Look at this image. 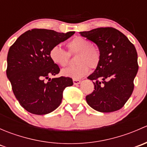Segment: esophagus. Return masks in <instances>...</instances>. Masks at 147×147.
Wrapping results in <instances>:
<instances>
[{
  "instance_id": "1",
  "label": "esophagus",
  "mask_w": 147,
  "mask_h": 147,
  "mask_svg": "<svg viewBox=\"0 0 147 147\" xmlns=\"http://www.w3.org/2000/svg\"><path fill=\"white\" fill-rule=\"evenodd\" d=\"M80 83V80L73 79V84H75V85H78V84H79Z\"/></svg>"
}]
</instances>
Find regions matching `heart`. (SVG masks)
<instances>
[{"instance_id": "1", "label": "heart", "mask_w": 147, "mask_h": 147, "mask_svg": "<svg viewBox=\"0 0 147 147\" xmlns=\"http://www.w3.org/2000/svg\"><path fill=\"white\" fill-rule=\"evenodd\" d=\"M68 52L65 51L60 45L52 47L49 53L50 58L55 64L60 67L67 65L70 54H77L75 57L76 65L66 68L62 71V74L75 80L85 76L90 67L95 69L101 60V52L100 49L92 45L91 40L82 36H75L67 42Z\"/></svg>"}]
</instances>
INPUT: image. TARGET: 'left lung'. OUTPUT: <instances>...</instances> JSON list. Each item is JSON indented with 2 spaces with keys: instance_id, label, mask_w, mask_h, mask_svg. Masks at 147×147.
<instances>
[{
  "instance_id": "left-lung-1",
  "label": "left lung",
  "mask_w": 147,
  "mask_h": 147,
  "mask_svg": "<svg viewBox=\"0 0 147 147\" xmlns=\"http://www.w3.org/2000/svg\"><path fill=\"white\" fill-rule=\"evenodd\" d=\"M98 46L101 60L88 77L94 90L86 96L87 104L100 112L121 109L134 90V80L139 69L134 45L118 30L106 27L80 32Z\"/></svg>"
}]
</instances>
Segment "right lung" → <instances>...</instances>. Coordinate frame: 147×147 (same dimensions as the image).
I'll return each instance as SVG.
<instances>
[{"instance_id": "obj_1", "label": "right lung", "mask_w": 147, "mask_h": 147, "mask_svg": "<svg viewBox=\"0 0 147 147\" xmlns=\"http://www.w3.org/2000/svg\"><path fill=\"white\" fill-rule=\"evenodd\" d=\"M74 34L32 29L22 34L10 46L6 75L14 95L26 111L38 115L50 113L60 106L65 87L73 84L68 77L49 78L60 70L50 60L49 53L52 47ZM45 79L49 81L45 82Z\"/></svg>"}]
</instances>
